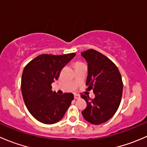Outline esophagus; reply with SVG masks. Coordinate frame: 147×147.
<instances>
[{
    "label": "esophagus",
    "instance_id": "obj_1",
    "mask_svg": "<svg viewBox=\"0 0 147 147\" xmlns=\"http://www.w3.org/2000/svg\"><path fill=\"white\" fill-rule=\"evenodd\" d=\"M74 98H75V100H77V99H79L80 98V96L77 95V94H75V96H74Z\"/></svg>",
    "mask_w": 147,
    "mask_h": 147
}]
</instances>
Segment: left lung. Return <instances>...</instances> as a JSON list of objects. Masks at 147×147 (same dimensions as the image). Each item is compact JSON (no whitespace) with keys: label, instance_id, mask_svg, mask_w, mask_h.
<instances>
[{"label":"left lung","instance_id":"obj_1","mask_svg":"<svg viewBox=\"0 0 147 147\" xmlns=\"http://www.w3.org/2000/svg\"><path fill=\"white\" fill-rule=\"evenodd\" d=\"M81 55L88 66L87 90H93L95 94L91 100L82 94L87 102L82 115L91 124H102L111 119L119 108L123 90L121 74L112 60L97 50L90 49Z\"/></svg>","mask_w":147,"mask_h":147}]
</instances>
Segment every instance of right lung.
I'll return each mask as SVG.
<instances>
[{
  "mask_svg": "<svg viewBox=\"0 0 147 147\" xmlns=\"http://www.w3.org/2000/svg\"><path fill=\"white\" fill-rule=\"evenodd\" d=\"M75 53L55 55L42 54L26 65L21 79L23 100L30 113L44 124L60 121L73 100L72 93L57 94L51 84L58 79L62 69Z\"/></svg>",
  "mask_w": 147,
  "mask_h": 147,
  "instance_id": "add662e5",
  "label": "right lung"
}]
</instances>
